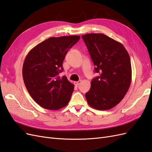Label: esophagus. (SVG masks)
I'll use <instances>...</instances> for the list:
<instances>
[{
    "label": "esophagus",
    "instance_id": "1",
    "mask_svg": "<svg viewBox=\"0 0 152 152\" xmlns=\"http://www.w3.org/2000/svg\"><path fill=\"white\" fill-rule=\"evenodd\" d=\"M81 83V80H79V81H76V82H74V84L75 86H78L79 85V84Z\"/></svg>",
    "mask_w": 152,
    "mask_h": 152
}]
</instances>
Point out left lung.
Wrapping results in <instances>:
<instances>
[{"label":"left lung","mask_w":152,"mask_h":152,"mask_svg":"<svg viewBox=\"0 0 152 152\" xmlns=\"http://www.w3.org/2000/svg\"><path fill=\"white\" fill-rule=\"evenodd\" d=\"M99 76L86 93L88 104L98 110L112 109L121 101L132 80L128 52L121 43L101 33L82 36Z\"/></svg>","instance_id":"obj_1"}]
</instances>
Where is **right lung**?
Segmentation results:
<instances>
[{"mask_svg": "<svg viewBox=\"0 0 152 152\" xmlns=\"http://www.w3.org/2000/svg\"><path fill=\"white\" fill-rule=\"evenodd\" d=\"M79 36L51 37L37 45L27 55L23 64L24 84L33 100L43 108L58 110L70 100L74 85L66 76L63 62Z\"/></svg>", "mask_w": 152, "mask_h": 152, "instance_id": "1", "label": "right lung"}]
</instances>
